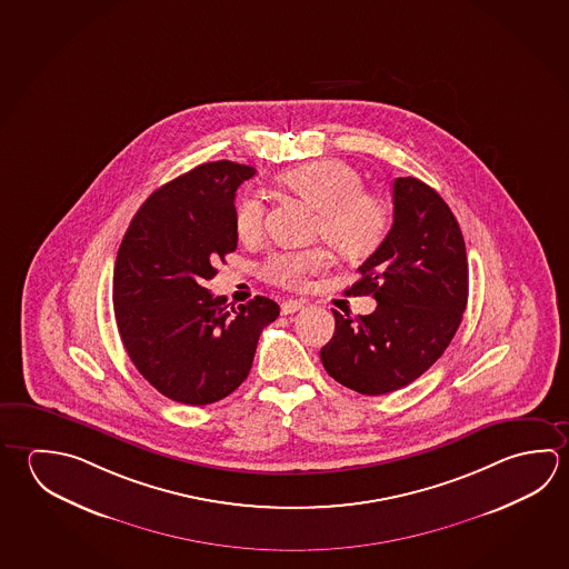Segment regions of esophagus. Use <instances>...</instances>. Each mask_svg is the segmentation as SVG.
Wrapping results in <instances>:
<instances>
[{
	"label": "esophagus",
	"instance_id": "esophagus-1",
	"mask_svg": "<svg viewBox=\"0 0 569 569\" xmlns=\"http://www.w3.org/2000/svg\"><path fill=\"white\" fill-rule=\"evenodd\" d=\"M303 308V301H299V299H286L283 303H281V313L283 316H291V313H296L299 309Z\"/></svg>",
	"mask_w": 569,
	"mask_h": 569
}]
</instances>
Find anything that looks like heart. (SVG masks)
<instances>
[{"label": "heart", "instance_id": "1", "mask_svg": "<svg viewBox=\"0 0 569 569\" xmlns=\"http://www.w3.org/2000/svg\"><path fill=\"white\" fill-rule=\"evenodd\" d=\"M281 181L289 190L318 208L316 236L348 258L368 256L378 248L389 226L388 203L378 193L363 190V178L341 160H319L286 171ZM266 203L260 193H243L236 206V231L241 240L260 238ZM331 256L316 246L303 251L273 253L261 266V276L281 288H301L309 273L323 270Z\"/></svg>", "mask_w": 569, "mask_h": 569}]
</instances>
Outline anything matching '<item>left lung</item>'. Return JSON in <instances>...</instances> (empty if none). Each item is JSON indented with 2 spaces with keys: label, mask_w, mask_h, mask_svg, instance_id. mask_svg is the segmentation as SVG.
Returning <instances> with one entry per match:
<instances>
[{
  "label": "left lung",
  "mask_w": 569,
  "mask_h": 569,
  "mask_svg": "<svg viewBox=\"0 0 569 569\" xmlns=\"http://www.w3.org/2000/svg\"><path fill=\"white\" fill-rule=\"evenodd\" d=\"M359 273L346 293L373 296L378 308L359 318L333 309L336 331L319 356L341 386L383 396L438 361L468 303L466 243L438 191L418 178L393 181L391 230Z\"/></svg>",
  "instance_id": "left-lung-1"
}]
</instances>
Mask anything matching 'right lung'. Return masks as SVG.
<instances>
[{
	"mask_svg": "<svg viewBox=\"0 0 569 569\" xmlns=\"http://www.w3.org/2000/svg\"><path fill=\"white\" fill-rule=\"evenodd\" d=\"M251 166L211 161L153 191L121 240L113 308L133 366L166 398L208 406L248 378L280 306L256 296L228 309L206 281L236 251V191Z\"/></svg>",
	"mask_w": 569,
	"mask_h": 569,
	"instance_id": "add662e5",
	"label": "right lung"
}]
</instances>
